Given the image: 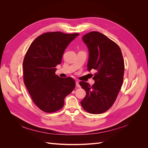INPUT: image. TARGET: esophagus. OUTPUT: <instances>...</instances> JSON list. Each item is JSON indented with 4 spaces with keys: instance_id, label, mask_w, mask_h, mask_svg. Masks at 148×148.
I'll return each instance as SVG.
<instances>
[{
    "instance_id": "obj_1",
    "label": "esophagus",
    "mask_w": 148,
    "mask_h": 148,
    "mask_svg": "<svg viewBox=\"0 0 148 148\" xmlns=\"http://www.w3.org/2000/svg\"><path fill=\"white\" fill-rule=\"evenodd\" d=\"M76 86H77L78 88L80 87V85L79 84V82L78 81H76Z\"/></svg>"
}]
</instances>
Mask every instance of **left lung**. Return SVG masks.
Masks as SVG:
<instances>
[{
  "label": "left lung",
  "mask_w": 148,
  "mask_h": 148,
  "mask_svg": "<svg viewBox=\"0 0 148 148\" xmlns=\"http://www.w3.org/2000/svg\"><path fill=\"white\" fill-rule=\"evenodd\" d=\"M82 40L89 50L87 70H95V83L91 86L79 82L86 92L81 104L88 112L99 114L109 110L118 96L123 81V58L117 44L99 32L91 31Z\"/></svg>",
  "instance_id": "obj_1"
}]
</instances>
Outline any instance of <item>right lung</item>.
<instances>
[{"mask_svg":"<svg viewBox=\"0 0 148 148\" xmlns=\"http://www.w3.org/2000/svg\"><path fill=\"white\" fill-rule=\"evenodd\" d=\"M79 34L60 31L43 33L34 40L26 53L23 82L34 104L45 112L61 109L65 97L75 87L72 78H60L55 73L66 47Z\"/></svg>","mask_w":148,"mask_h":148,"instance_id":"right-lung-1","label":"right lung"}]
</instances>
